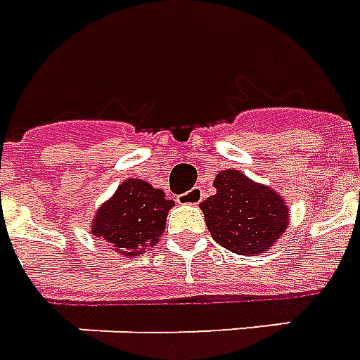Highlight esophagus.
Returning <instances> with one entry per match:
<instances>
[{
	"instance_id": "esophagus-1",
	"label": "esophagus",
	"mask_w": 360,
	"mask_h": 360,
	"mask_svg": "<svg viewBox=\"0 0 360 360\" xmlns=\"http://www.w3.org/2000/svg\"><path fill=\"white\" fill-rule=\"evenodd\" d=\"M205 198V193L201 188H193L188 193H182V195H178V201H182V203H200L201 200Z\"/></svg>"
}]
</instances>
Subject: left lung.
Wrapping results in <instances>:
<instances>
[{"label":"left lung","instance_id":"1","mask_svg":"<svg viewBox=\"0 0 360 360\" xmlns=\"http://www.w3.org/2000/svg\"><path fill=\"white\" fill-rule=\"evenodd\" d=\"M215 195L201 201L213 240L238 256H259L289 226V207L274 188L250 180L238 170H221L213 180Z\"/></svg>","mask_w":360,"mask_h":360}]
</instances>
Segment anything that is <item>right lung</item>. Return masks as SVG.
Returning a JSON list of instances; mask_svg holds the SVG:
<instances>
[{
    "label": "right lung",
    "instance_id": "1",
    "mask_svg": "<svg viewBox=\"0 0 360 360\" xmlns=\"http://www.w3.org/2000/svg\"><path fill=\"white\" fill-rule=\"evenodd\" d=\"M174 201L139 178H127L94 213L91 233L120 256H139L159 244Z\"/></svg>",
    "mask_w": 360,
    "mask_h": 360
}]
</instances>
